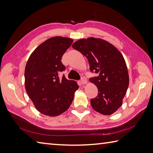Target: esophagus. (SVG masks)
<instances>
[{
  "instance_id": "1",
  "label": "esophagus",
  "mask_w": 153,
  "mask_h": 153,
  "mask_svg": "<svg viewBox=\"0 0 153 153\" xmlns=\"http://www.w3.org/2000/svg\"><path fill=\"white\" fill-rule=\"evenodd\" d=\"M81 80H80V83H81L82 85H85L87 83V80H86V79L85 78V76L83 75V74H82L81 76Z\"/></svg>"
}]
</instances>
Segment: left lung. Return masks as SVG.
Returning <instances> with one entry per match:
<instances>
[{
	"mask_svg": "<svg viewBox=\"0 0 153 153\" xmlns=\"http://www.w3.org/2000/svg\"><path fill=\"white\" fill-rule=\"evenodd\" d=\"M72 47L87 58L90 71L98 74L90 79L98 88V96L91 100L92 107L104 115L113 114L121 106L129 84L122 54L110 42L94 37L78 40Z\"/></svg>",
	"mask_w": 153,
	"mask_h": 153,
	"instance_id": "obj_1",
	"label": "left lung"
}]
</instances>
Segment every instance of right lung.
<instances>
[{
	"instance_id": "right-lung-1",
	"label": "right lung",
	"mask_w": 153,
	"mask_h": 153,
	"mask_svg": "<svg viewBox=\"0 0 153 153\" xmlns=\"http://www.w3.org/2000/svg\"><path fill=\"white\" fill-rule=\"evenodd\" d=\"M73 42L72 39L54 36L35 48L28 58L25 70V85L36 110L49 117L65 112L79 88L74 80L59 73L65 71L61 59Z\"/></svg>"
}]
</instances>
